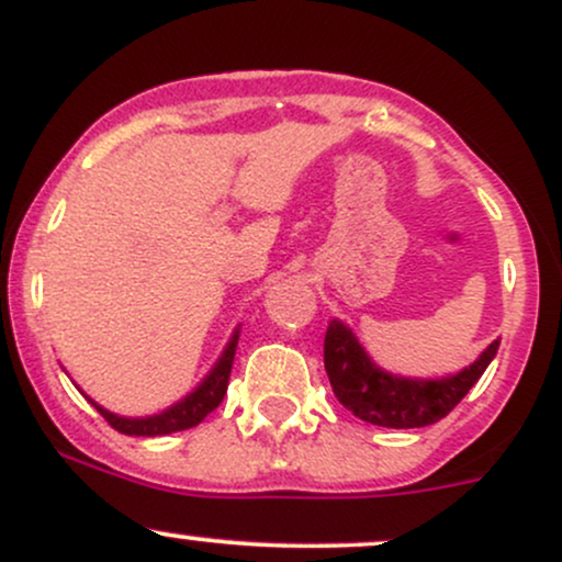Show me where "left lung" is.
<instances>
[{"label":"left lung","instance_id":"obj_1","mask_svg":"<svg viewBox=\"0 0 562 562\" xmlns=\"http://www.w3.org/2000/svg\"><path fill=\"white\" fill-rule=\"evenodd\" d=\"M499 340L465 370L447 378H404L385 372L370 359L351 327L333 319L325 333V370L333 393L359 420L380 428H425L447 417L479 383L496 357Z\"/></svg>","mask_w":562,"mask_h":562}]
</instances>
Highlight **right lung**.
I'll return each mask as SVG.
<instances>
[{
	"label": "right lung",
	"instance_id": "add662e5",
	"mask_svg": "<svg viewBox=\"0 0 562 562\" xmlns=\"http://www.w3.org/2000/svg\"><path fill=\"white\" fill-rule=\"evenodd\" d=\"M237 338H240V327H235L229 344L224 346L222 357L216 359L214 367H211L209 375L200 380L198 389H192L184 398H179L177 404H171L169 409L158 412V415L124 417V415H115L111 409H105V406H100L94 398L89 396L87 398L94 404V409L100 412V415L105 417L115 430H119V434H126V436L153 438V436H169V434H177V430L195 428L198 423L205 420V415H211V412L222 404L224 393H227L232 362H235V351H237ZM76 389H79V385H76Z\"/></svg>",
	"mask_w": 562,
	"mask_h": 562
}]
</instances>
